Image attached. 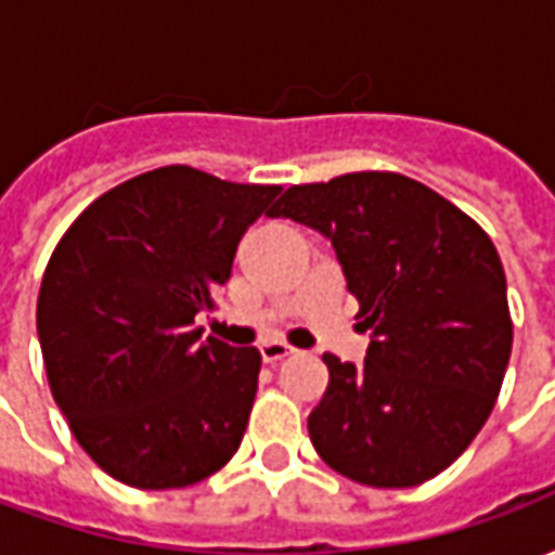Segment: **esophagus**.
Masks as SVG:
<instances>
[{"mask_svg":"<svg viewBox=\"0 0 555 555\" xmlns=\"http://www.w3.org/2000/svg\"><path fill=\"white\" fill-rule=\"evenodd\" d=\"M291 353H294V348L285 345V341H264V345H261V357H264V362H270V365L279 360H285Z\"/></svg>","mask_w":555,"mask_h":555,"instance_id":"obj_1","label":"esophagus"}]
</instances>
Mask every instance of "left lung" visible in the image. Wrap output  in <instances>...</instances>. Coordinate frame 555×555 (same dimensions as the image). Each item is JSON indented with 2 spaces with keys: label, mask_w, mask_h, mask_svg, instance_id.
<instances>
[{
  "label": "left lung",
  "mask_w": 555,
  "mask_h": 555,
  "mask_svg": "<svg viewBox=\"0 0 555 555\" xmlns=\"http://www.w3.org/2000/svg\"><path fill=\"white\" fill-rule=\"evenodd\" d=\"M270 217L333 241L365 365L324 353L330 384L309 416L314 449L369 488H413L457 461L500 396L514 324L488 231L398 171L294 183Z\"/></svg>",
  "instance_id": "left-lung-1"
}]
</instances>
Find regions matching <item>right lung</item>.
<instances>
[{
  "label": "right lung",
  "mask_w": 555,
  "mask_h": 555,
  "mask_svg": "<svg viewBox=\"0 0 555 555\" xmlns=\"http://www.w3.org/2000/svg\"><path fill=\"white\" fill-rule=\"evenodd\" d=\"M279 190L163 166L94 198L50 255L47 380L79 446L130 488L195 485L241 446L261 353L202 338L195 314L217 306L243 231Z\"/></svg>",
  "instance_id": "right-lung-1"
}]
</instances>
